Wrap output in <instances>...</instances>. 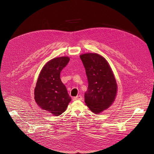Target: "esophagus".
Here are the masks:
<instances>
[{
    "label": "esophagus",
    "mask_w": 154,
    "mask_h": 154,
    "mask_svg": "<svg viewBox=\"0 0 154 154\" xmlns=\"http://www.w3.org/2000/svg\"><path fill=\"white\" fill-rule=\"evenodd\" d=\"M82 97L81 95H78L74 98V100H82Z\"/></svg>",
    "instance_id": "1"
}]
</instances>
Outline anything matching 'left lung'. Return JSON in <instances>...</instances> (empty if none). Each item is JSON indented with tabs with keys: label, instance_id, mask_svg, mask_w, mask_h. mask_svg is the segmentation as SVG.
I'll list each match as a JSON object with an SVG mask.
<instances>
[{
	"label": "left lung",
	"instance_id": "left-lung-1",
	"mask_svg": "<svg viewBox=\"0 0 154 154\" xmlns=\"http://www.w3.org/2000/svg\"><path fill=\"white\" fill-rule=\"evenodd\" d=\"M80 57L85 69L88 89L85 102L95 114L108 109L113 103L118 85L112 69L107 60L97 53H85Z\"/></svg>",
	"mask_w": 154,
	"mask_h": 154
}]
</instances>
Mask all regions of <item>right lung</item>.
<instances>
[{
	"label": "right lung",
	"mask_w": 154,
	"mask_h": 154,
	"mask_svg": "<svg viewBox=\"0 0 154 154\" xmlns=\"http://www.w3.org/2000/svg\"><path fill=\"white\" fill-rule=\"evenodd\" d=\"M69 60V57L63 56L49 60L41 70L35 88L37 105L54 116H59L64 112L71 101L60 78V72Z\"/></svg>",
	"instance_id": "obj_1"
}]
</instances>
